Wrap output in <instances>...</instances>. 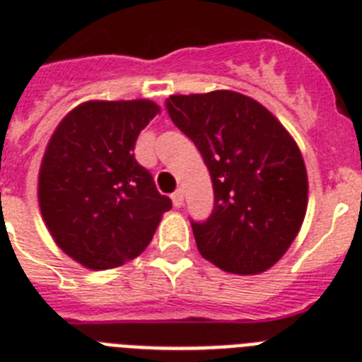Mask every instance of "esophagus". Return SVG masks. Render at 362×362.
<instances>
[{"instance_id":"esophagus-1","label":"esophagus","mask_w":362,"mask_h":362,"mask_svg":"<svg viewBox=\"0 0 362 362\" xmlns=\"http://www.w3.org/2000/svg\"><path fill=\"white\" fill-rule=\"evenodd\" d=\"M183 201H185L183 190H177L175 194H172V204H174L175 208L183 206Z\"/></svg>"}]
</instances>
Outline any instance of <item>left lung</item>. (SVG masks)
I'll return each instance as SVG.
<instances>
[{"label":"left lung","mask_w":362,"mask_h":362,"mask_svg":"<svg viewBox=\"0 0 362 362\" xmlns=\"http://www.w3.org/2000/svg\"><path fill=\"white\" fill-rule=\"evenodd\" d=\"M172 122L199 148L214 187L206 222H192L199 253L218 269H271L300 233L309 203L303 156L255 98L230 89L170 95Z\"/></svg>","instance_id":"1"}]
</instances>
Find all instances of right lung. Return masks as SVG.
<instances>
[{
	"label": "right lung",
	"instance_id": "right-lung-1",
	"mask_svg": "<svg viewBox=\"0 0 362 362\" xmlns=\"http://www.w3.org/2000/svg\"><path fill=\"white\" fill-rule=\"evenodd\" d=\"M156 102L88 100L59 122L41 159L37 201L49 235L91 271L120 267L145 251L170 199L134 159Z\"/></svg>",
	"mask_w": 362,
	"mask_h": 362
}]
</instances>
